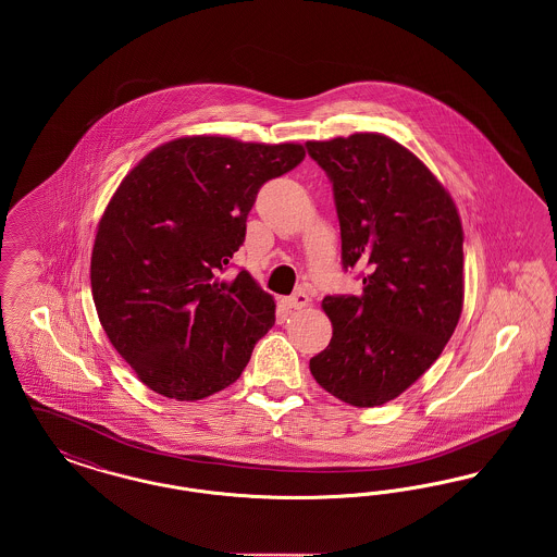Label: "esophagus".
<instances>
[{
    "label": "esophagus",
    "mask_w": 557,
    "mask_h": 557,
    "mask_svg": "<svg viewBox=\"0 0 557 557\" xmlns=\"http://www.w3.org/2000/svg\"><path fill=\"white\" fill-rule=\"evenodd\" d=\"M282 302H284V307H288V309H302V307H307V305L311 302V298H309V294H305V292H294L292 296L282 298Z\"/></svg>",
    "instance_id": "esophagus-1"
}]
</instances>
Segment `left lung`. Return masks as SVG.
Returning a JSON list of instances; mask_svg holds the SVG:
<instances>
[{"instance_id": "1", "label": "left lung", "mask_w": 557, "mask_h": 557, "mask_svg": "<svg viewBox=\"0 0 557 557\" xmlns=\"http://www.w3.org/2000/svg\"><path fill=\"white\" fill-rule=\"evenodd\" d=\"M327 173L343 267L359 294L325 296L332 341L309 363L319 386L355 407L405 393L443 352L463 307V230L449 191L382 133L307 141Z\"/></svg>"}]
</instances>
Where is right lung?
<instances>
[{"label":"right lung","mask_w":557,"mask_h":557,"mask_svg":"<svg viewBox=\"0 0 557 557\" xmlns=\"http://www.w3.org/2000/svg\"><path fill=\"white\" fill-rule=\"evenodd\" d=\"M305 159L300 144L177 137L139 160L98 223L91 294L108 341L154 393L200 400L227 388L275 323L248 271L221 273L261 186Z\"/></svg>","instance_id":"right-lung-1"}]
</instances>
